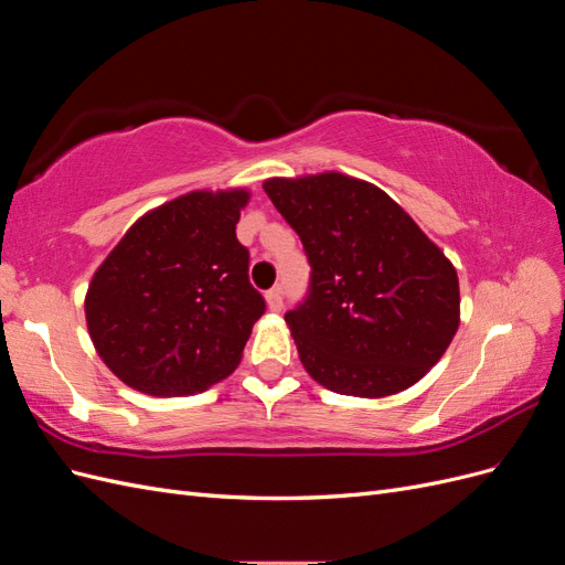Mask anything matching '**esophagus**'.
Returning a JSON list of instances; mask_svg holds the SVG:
<instances>
[{"label":"esophagus","mask_w":565,"mask_h":565,"mask_svg":"<svg viewBox=\"0 0 565 565\" xmlns=\"http://www.w3.org/2000/svg\"><path fill=\"white\" fill-rule=\"evenodd\" d=\"M266 301L270 311H282V287H270L266 292Z\"/></svg>","instance_id":"obj_1"}]
</instances>
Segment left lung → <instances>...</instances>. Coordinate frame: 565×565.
Returning <instances> with one entry per match:
<instances>
[{
	"label": "left lung",
	"mask_w": 565,
	"mask_h": 565,
	"mask_svg": "<svg viewBox=\"0 0 565 565\" xmlns=\"http://www.w3.org/2000/svg\"><path fill=\"white\" fill-rule=\"evenodd\" d=\"M264 191L311 264L285 313L311 377L382 398L419 382L459 328L457 270L377 185L328 172L268 179Z\"/></svg>",
	"instance_id": "1"
}]
</instances>
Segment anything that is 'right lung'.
Returning <instances> with one entry per match:
<instances>
[{
  "label": "right lung",
  "instance_id": "1",
  "mask_svg": "<svg viewBox=\"0 0 565 565\" xmlns=\"http://www.w3.org/2000/svg\"><path fill=\"white\" fill-rule=\"evenodd\" d=\"M247 191H195L148 212L94 273V347L127 386L188 396L228 377L266 311L235 235Z\"/></svg>",
  "mask_w": 565,
  "mask_h": 565
}]
</instances>
